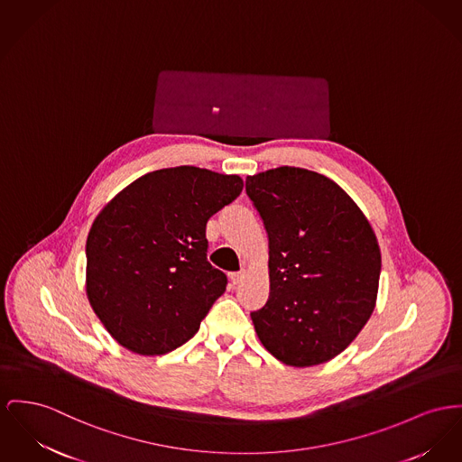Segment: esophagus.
<instances>
[{
    "label": "esophagus",
    "instance_id": "34e87169",
    "mask_svg": "<svg viewBox=\"0 0 462 462\" xmlns=\"http://www.w3.org/2000/svg\"><path fill=\"white\" fill-rule=\"evenodd\" d=\"M244 277H245L244 272H236V273H231V275H229V280H231L233 285H238V283H242Z\"/></svg>",
    "mask_w": 462,
    "mask_h": 462
}]
</instances>
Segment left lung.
<instances>
[{
    "label": "left lung",
    "mask_w": 462,
    "mask_h": 462,
    "mask_svg": "<svg viewBox=\"0 0 462 462\" xmlns=\"http://www.w3.org/2000/svg\"><path fill=\"white\" fill-rule=\"evenodd\" d=\"M270 246V298L250 313L261 343L289 366L322 365L373 313L382 257L368 218L328 177L280 166L246 177Z\"/></svg>",
    "instance_id": "8db88e82"
}]
</instances>
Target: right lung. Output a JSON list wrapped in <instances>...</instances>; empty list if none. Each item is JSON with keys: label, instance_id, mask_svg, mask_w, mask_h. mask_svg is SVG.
<instances>
[{"label": "right lung", "instance_id": "1", "mask_svg": "<svg viewBox=\"0 0 462 462\" xmlns=\"http://www.w3.org/2000/svg\"><path fill=\"white\" fill-rule=\"evenodd\" d=\"M242 189L238 175L164 168L127 185L96 217L88 298L123 346L161 356L198 333L227 285L207 259V222Z\"/></svg>", "mask_w": 462, "mask_h": 462}]
</instances>
